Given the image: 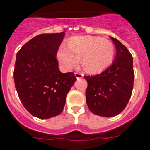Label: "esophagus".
Returning a JSON list of instances; mask_svg holds the SVG:
<instances>
[{"instance_id": "34e87169", "label": "esophagus", "mask_w": 150, "mask_h": 150, "mask_svg": "<svg viewBox=\"0 0 150 150\" xmlns=\"http://www.w3.org/2000/svg\"><path fill=\"white\" fill-rule=\"evenodd\" d=\"M75 75L76 79H81L83 77V74H82V73H79V72H75Z\"/></svg>"}]
</instances>
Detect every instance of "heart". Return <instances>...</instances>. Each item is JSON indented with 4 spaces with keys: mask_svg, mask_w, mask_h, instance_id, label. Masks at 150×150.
Masks as SVG:
<instances>
[{
    "mask_svg": "<svg viewBox=\"0 0 150 150\" xmlns=\"http://www.w3.org/2000/svg\"><path fill=\"white\" fill-rule=\"evenodd\" d=\"M68 46H61L57 54L59 63L67 71L75 68L81 59L85 71L100 73L110 67L114 60V44L101 37H75L70 41Z\"/></svg>",
    "mask_w": 150,
    "mask_h": 150,
    "instance_id": "1",
    "label": "heart"
}]
</instances>
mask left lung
<instances>
[{
    "label": "left lung",
    "mask_w": 150,
    "mask_h": 150,
    "mask_svg": "<svg viewBox=\"0 0 150 150\" xmlns=\"http://www.w3.org/2000/svg\"><path fill=\"white\" fill-rule=\"evenodd\" d=\"M116 55L112 64L100 74L85 76L88 82L86 101L91 112L112 117L121 112L132 95L134 72L129 50L115 38Z\"/></svg>",
    "instance_id": "8db88e82"
}]
</instances>
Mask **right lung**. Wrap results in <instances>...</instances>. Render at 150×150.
Masks as SVG:
<instances>
[{
	"label": "right lung",
	"mask_w": 150,
	"mask_h": 150,
	"mask_svg": "<svg viewBox=\"0 0 150 150\" xmlns=\"http://www.w3.org/2000/svg\"><path fill=\"white\" fill-rule=\"evenodd\" d=\"M64 32L33 38L16 56L13 78L18 96L25 109L40 119H49L63 110L67 95L76 78L62 73L56 59Z\"/></svg>",
	"instance_id": "1"
}]
</instances>
